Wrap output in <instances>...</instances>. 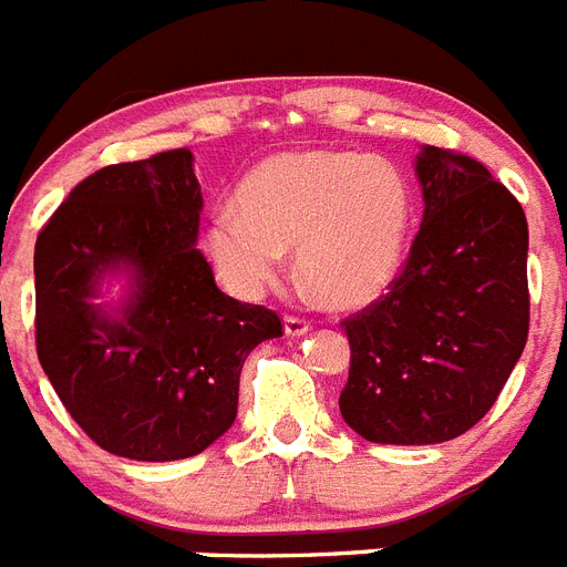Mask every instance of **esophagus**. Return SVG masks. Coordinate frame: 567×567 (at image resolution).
<instances>
[{
  "mask_svg": "<svg viewBox=\"0 0 567 567\" xmlns=\"http://www.w3.org/2000/svg\"><path fill=\"white\" fill-rule=\"evenodd\" d=\"M308 328H311V322H308L306 317H293V313H288V317H285V334L288 337L308 334Z\"/></svg>",
  "mask_w": 567,
  "mask_h": 567,
  "instance_id": "34e87169",
  "label": "esophagus"
}]
</instances>
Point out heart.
Returning <instances> with one entry per match:
<instances>
[{
    "mask_svg": "<svg viewBox=\"0 0 567 567\" xmlns=\"http://www.w3.org/2000/svg\"><path fill=\"white\" fill-rule=\"evenodd\" d=\"M412 189L392 161L351 150L279 152L241 181L236 207L210 218L207 254L236 297L282 276L293 247L299 279L334 308H360L401 270Z\"/></svg>",
    "mask_w": 567,
    "mask_h": 567,
    "instance_id": "b5f03b06",
    "label": "heart"
}]
</instances>
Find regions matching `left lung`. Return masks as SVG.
Segmentation results:
<instances>
[{"label":"left lung","instance_id":"left-lung-1","mask_svg":"<svg viewBox=\"0 0 567 567\" xmlns=\"http://www.w3.org/2000/svg\"><path fill=\"white\" fill-rule=\"evenodd\" d=\"M423 221L386 297L342 322V421L372 444H441L496 403L530 326L527 218L475 158L417 152Z\"/></svg>","mask_w":567,"mask_h":567}]
</instances>
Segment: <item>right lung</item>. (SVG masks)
<instances>
[{
	"label": "right lung",
	"mask_w": 567,
	"mask_h": 567,
	"mask_svg": "<svg viewBox=\"0 0 567 567\" xmlns=\"http://www.w3.org/2000/svg\"><path fill=\"white\" fill-rule=\"evenodd\" d=\"M193 152L112 164L80 181L37 236V354L56 398L106 453L178 461L225 435L247 354L282 320L218 291L198 250ZM127 274L117 307L93 302Z\"/></svg>",
	"instance_id": "1"
}]
</instances>
